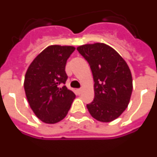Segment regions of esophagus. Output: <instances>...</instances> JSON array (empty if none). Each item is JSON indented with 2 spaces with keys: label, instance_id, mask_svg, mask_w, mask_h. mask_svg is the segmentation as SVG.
Returning a JSON list of instances; mask_svg holds the SVG:
<instances>
[{
  "label": "esophagus",
  "instance_id": "obj_1",
  "mask_svg": "<svg viewBox=\"0 0 157 157\" xmlns=\"http://www.w3.org/2000/svg\"><path fill=\"white\" fill-rule=\"evenodd\" d=\"M76 93H77V94H81L82 93V89H81V88H80V89H77L76 90Z\"/></svg>",
  "mask_w": 157,
  "mask_h": 157
}]
</instances>
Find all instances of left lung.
<instances>
[{
    "mask_svg": "<svg viewBox=\"0 0 157 157\" xmlns=\"http://www.w3.org/2000/svg\"><path fill=\"white\" fill-rule=\"evenodd\" d=\"M88 62L94 81V99L86 105L91 116L102 122L112 121L128 107L132 91V74L118 52L104 43L77 48Z\"/></svg>",
    "mask_w": 157,
    "mask_h": 157,
    "instance_id": "obj_1",
    "label": "left lung"
}]
</instances>
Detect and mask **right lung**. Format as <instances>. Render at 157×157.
I'll return each instance as SVG.
<instances>
[{
  "instance_id": "add662e5",
  "label": "right lung",
  "mask_w": 157,
  "mask_h": 157,
  "mask_svg": "<svg viewBox=\"0 0 157 157\" xmlns=\"http://www.w3.org/2000/svg\"><path fill=\"white\" fill-rule=\"evenodd\" d=\"M75 48L71 46H49L40 52L26 71L25 94L33 112L40 121L54 124L66 117L75 94L65 84V64Z\"/></svg>"
}]
</instances>
